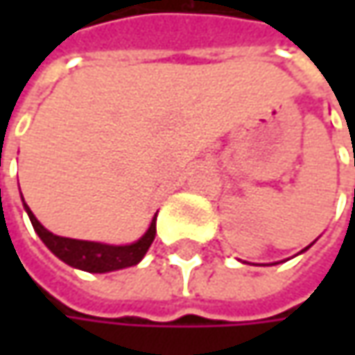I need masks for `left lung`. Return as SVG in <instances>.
I'll return each instance as SVG.
<instances>
[{
    "label": "left lung",
    "instance_id": "8db88e82",
    "mask_svg": "<svg viewBox=\"0 0 355 355\" xmlns=\"http://www.w3.org/2000/svg\"><path fill=\"white\" fill-rule=\"evenodd\" d=\"M312 245H314V243H310V245H308V247H304V249H302V251H300V252L308 251V249H310V247H312ZM300 252H298V254H300ZM275 265H277V263H275Z\"/></svg>",
    "mask_w": 355,
    "mask_h": 355
}]
</instances>
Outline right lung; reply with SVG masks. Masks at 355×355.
<instances>
[{
    "instance_id": "obj_1",
    "label": "right lung",
    "mask_w": 355,
    "mask_h": 355,
    "mask_svg": "<svg viewBox=\"0 0 355 355\" xmlns=\"http://www.w3.org/2000/svg\"><path fill=\"white\" fill-rule=\"evenodd\" d=\"M23 207L31 219L35 233L45 243L49 251L55 257H59L62 263H67L73 268L87 270V272H110V270H120V268L138 265L150 249V245L154 243V237H156L157 213L152 217V223L148 227V231L138 241H134L130 245H108V243H96V241L59 237L37 221L33 211L25 203V199H23Z\"/></svg>"
}]
</instances>
